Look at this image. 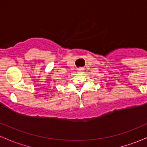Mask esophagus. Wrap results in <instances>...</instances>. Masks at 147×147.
I'll list each match as a JSON object with an SVG mask.
<instances>
[{
  "label": "esophagus",
  "instance_id": "esophagus-1",
  "mask_svg": "<svg viewBox=\"0 0 147 147\" xmlns=\"http://www.w3.org/2000/svg\"><path fill=\"white\" fill-rule=\"evenodd\" d=\"M84 71V68H78V72H79V73H83Z\"/></svg>",
  "mask_w": 147,
  "mask_h": 147
}]
</instances>
